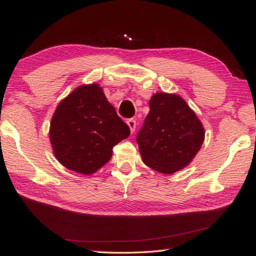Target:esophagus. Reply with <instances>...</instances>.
I'll list each match as a JSON object with an SVG mask.
<instances>
[{"instance_id":"1","label":"esophagus","mask_w":256,"mask_h":256,"mask_svg":"<svg viewBox=\"0 0 256 256\" xmlns=\"http://www.w3.org/2000/svg\"><path fill=\"white\" fill-rule=\"evenodd\" d=\"M128 128H130V131H131V133H134L135 128H136V121H135L134 118H130L126 121Z\"/></svg>"}]
</instances>
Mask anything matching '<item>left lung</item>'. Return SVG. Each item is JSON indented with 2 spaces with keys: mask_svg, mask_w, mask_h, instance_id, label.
I'll use <instances>...</instances> for the list:
<instances>
[{
  "mask_svg": "<svg viewBox=\"0 0 256 256\" xmlns=\"http://www.w3.org/2000/svg\"><path fill=\"white\" fill-rule=\"evenodd\" d=\"M150 112L138 134L143 162L166 175L188 166L204 140L199 118L180 96L156 92Z\"/></svg>",
  "mask_w": 256,
  "mask_h": 256,
  "instance_id": "left-lung-1",
  "label": "left lung"
}]
</instances>
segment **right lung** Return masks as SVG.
<instances>
[{"instance_id":"obj_1","label":"right lung","mask_w":256,"mask_h":256,"mask_svg":"<svg viewBox=\"0 0 256 256\" xmlns=\"http://www.w3.org/2000/svg\"><path fill=\"white\" fill-rule=\"evenodd\" d=\"M130 128L98 84H82L62 99L50 128L54 155L69 170L91 175L111 160Z\"/></svg>"}]
</instances>
